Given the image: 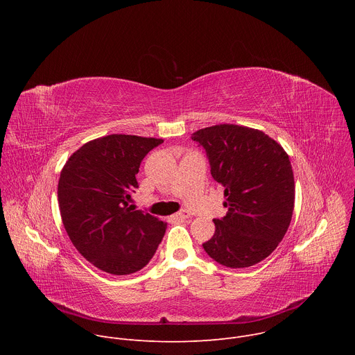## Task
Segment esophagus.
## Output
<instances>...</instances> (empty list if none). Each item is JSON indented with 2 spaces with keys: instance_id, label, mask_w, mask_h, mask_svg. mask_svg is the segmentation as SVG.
<instances>
[{
  "instance_id": "1",
  "label": "esophagus",
  "mask_w": 355,
  "mask_h": 355,
  "mask_svg": "<svg viewBox=\"0 0 355 355\" xmlns=\"http://www.w3.org/2000/svg\"><path fill=\"white\" fill-rule=\"evenodd\" d=\"M174 218H177V219H188V218H189V212L185 211V209H182V211L177 212V214L174 215Z\"/></svg>"
}]
</instances>
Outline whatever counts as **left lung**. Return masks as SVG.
Here are the masks:
<instances>
[{
    "label": "left lung",
    "mask_w": 355,
    "mask_h": 355,
    "mask_svg": "<svg viewBox=\"0 0 355 355\" xmlns=\"http://www.w3.org/2000/svg\"><path fill=\"white\" fill-rule=\"evenodd\" d=\"M214 180L225 187L226 216L214 219L204 250L230 268L251 267L277 248L293 212L295 181L285 150L261 130L216 125L192 133Z\"/></svg>",
    "instance_id": "obj_1"
}]
</instances>
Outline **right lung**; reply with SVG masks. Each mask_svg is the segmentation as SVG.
I'll return each instance as SVG.
<instances>
[{
  "label": "right lung",
  "instance_id": "add662e5",
  "mask_svg": "<svg viewBox=\"0 0 355 355\" xmlns=\"http://www.w3.org/2000/svg\"><path fill=\"white\" fill-rule=\"evenodd\" d=\"M162 143L110 135L81 146L62 170L58 196L64 229L80 254L108 274L141 270L166 233V222L129 205L141 160Z\"/></svg>",
  "mask_w": 355,
  "mask_h": 355
}]
</instances>
